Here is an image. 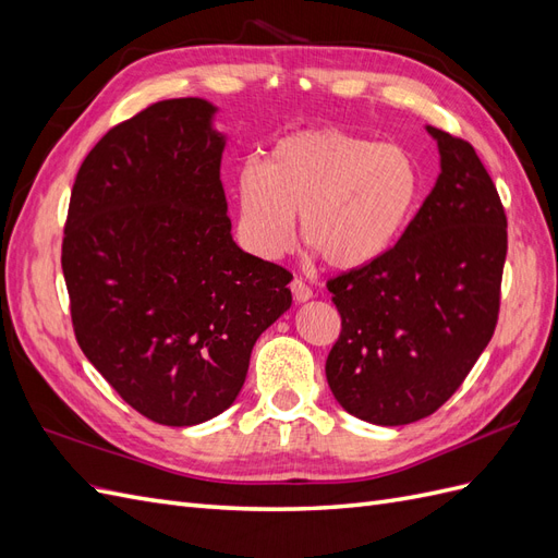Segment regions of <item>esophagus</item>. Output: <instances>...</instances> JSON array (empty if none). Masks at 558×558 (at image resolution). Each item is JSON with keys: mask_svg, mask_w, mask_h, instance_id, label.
<instances>
[{"mask_svg": "<svg viewBox=\"0 0 558 558\" xmlns=\"http://www.w3.org/2000/svg\"><path fill=\"white\" fill-rule=\"evenodd\" d=\"M291 293H293V298H295V302H307V300H312V289L310 286L302 281V279H293L291 281Z\"/></svg>", "mask_w": 558, "mask_h": 558, "instance_id": "obj_1", "label": "esophagus"}]
</instances>
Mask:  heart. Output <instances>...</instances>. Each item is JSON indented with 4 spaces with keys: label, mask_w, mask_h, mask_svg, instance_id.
I'll return each mask as SVG.
<instances>
[{
    "label": "heart",
    "mask_w": 558,
    "mask_h": 558,
    "mask_svg": "<svg viewBox=\"0 0 558 558\" xmlns=\"http://www.w3.org/2000/svg\"><path fill=\"white\" fill-rule=\"evenodd\" d=\"M421 197V172L400 144H377L340 128L286 134L267 162L234 177L238 240L277 260L300 238L332 269H359L391 248Z\"/></svg>",
    "instance_id": "b5f03b06"
}]
</instances>
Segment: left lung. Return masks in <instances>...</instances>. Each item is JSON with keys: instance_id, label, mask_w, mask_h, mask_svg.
Segmentation results:
<instances>
[{"instance_id": "left-lung-1", "label": "left lung", "mask_w": 558, "mask_h": 558, "mask_svg": "<svg viewBox=\"0 0 558 558\" xmlns=\"http://www.w3.org/2000/svg\"><path fill=\"white\" fill-rule=\"evenodd\" d=\"M440 177L381 258L328 281L342 332L326 361L335 400L367 424L430 416L463 384L500 310L508 218L475 148L426 128Z\"/></svg>"}]
</instances>
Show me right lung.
<instances>
[{
    "label": "right lung",
    "mask_w": 558,
    "mask_h": 558,
    "mask_svg": "<svg viewBox=\"0 0 558 558\" xmlns=\"http://www.w3.org/2000/svg\"><path fill=\"white\" fill-rule=\"evenodd\" d=\"M216 107L162 99L76 174L62 272L81 351L130 408L195 426L240 396L251 349L291 307L281 265L232 240Z\"/></svg>",
    "instance_id": "right-lung-1"
}]
</instances>
